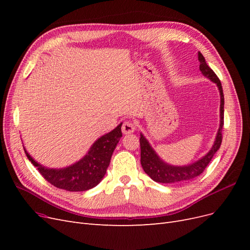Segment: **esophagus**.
<instances>
[{"label":"esophagus","mask_w":250,"mask_h":250,"mask_svg":"<svg viewBox=\"0 0 250 250\" xmlns=\"http://www.w3.org/2000/svg\"><path fill=\"white\" fill-rule=\"evenodd\" d=\"M134 131H135V125L132 122H130V121H126V122H124L122 126V132L124 134H129Z\"/></svg>","instance_id":"obj_1"}]
</instances>
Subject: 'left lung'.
<instances>
[{
  "instance_id": "1",
  "label": "left lung",
  "mask_w": 250,
  "mask_h": 250,
  "mask_svg": "<svg viewBox=\"0 0 250 250\" xmlns=\"http://www.w3.org/2000/svg\"><path fill=\"white\" fill-rule=\"evenodd\" d=\"M198 59L200 62L199 70L201 71L204 77L209 79L211 82L216 83V85L220 93V125L217 131L216 138L214 141L213 146L209 149L208 152L203 155L198 161L192 164L185 166H173L163 161L155 152V150L150 145L149 141L144 137L141 132L140 144H141V164L142 167L146 174L150 176V178L161 184H177L183 183V181L192 180L195 177L199 176L200 174L208 167V165L214 157L217 151L221 146L222 142V127L224 122V95L221 82L217 77L214 71L207 64L206 59L199 52Z\"/></svg>"
}]
</instances>
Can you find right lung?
Segmentation results:
<instances>
[{"instance_id":"right-lung-1","label":"right lung","mask_w":250,"mask_h":250,"mask_svg":"<svg viewBox=\"0 0 250 250\" xmlns=\"http://www.w3.org/2000/svg\"><path fill=\"white\" fill-rule=\"evenodd\" d=\"M122 123L102 135L93 144L81 160L64 168H48L37 163L24 147L28 160L37 168L43 178L58 188L70 192H82L95 188L103 179L110 158L122 137Z\"/></svg>"}]
</instances>
